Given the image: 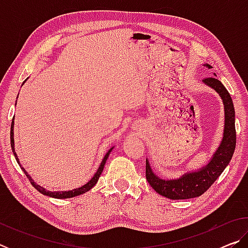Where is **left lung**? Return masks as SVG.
<instances>
[{"mask_svg": "<svg viewBox=\"0 0 248 248\" xmlns=\"http://www.w3.org/2000/svg\"><path fill=\"white\" fill-rule=\"evenodd\" d=\"M210 69L211 65L204 64ZM203 83L212 87L219 93L224 105V131L223 139L216 153L207 165L197 171L184 174L177 179H162L153 173L152 169L146 159L145 176L151 187L159 194L169 199L182 200L199 197L207 191L211 185L225 170V167L233 156L235 144H236V131H235V110L232 98L223 84L215 77L205 78Z\"/></svg>", "mask_w": 248, "mask_h": 248, "instance_id": "left-lung-1", "label": "left lung"}]
</instances>
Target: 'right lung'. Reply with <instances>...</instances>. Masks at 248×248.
I'll return each instance as SVG.
<instances>
[{"instance_id":"right-lung-1","label":"right lung","mask_w":248,"mask_h":248,"mask_svg":"<svg viewBox=\"0 0 248 248\" xmlns=\"http://www.w3.org/2000/svg\"><path fill=\"white\" fill-rule=\"evenodd\" d=\"M24 83H25V82H24ZM24 83H23V84H24ZM13 128H14V118H13V121H12V124H11V146H12V151H13V153H14V155H15L16 161H17L18 165L20 166V169H22V170H24V173H25V175L27 176V178H28L29 180H31V184L32 185L33 187H35V189H37V190H38L39 192H41V194L45 195V196L51 197V198H57V199L72 198V197H77V196H79V195H82V194H85V192L91 190L92 188H93V187L95 186L96 183L98 182V178H99L100 174H102V171H103V170H104L105 164H106V161H107V158H108V156H109V154H110L112 149H114V146H112V148H110V150H109L108 152L106 153V155H105L104 158H103V161H102V163H100V165H99V167H98L97 171H96L95 175L93 176V178H92L89 183H86L85 185H83V186L79 187V188H75V189H73V190H68V191H49V190H46L44 187L39 186V185H37L35 182H33L31 176H29V175L27 174V171L24 170V167H22V165H20L19 159H18V157H17V155H16L15 150H14V131H13Z\"/></svg>"}]
</instances>
